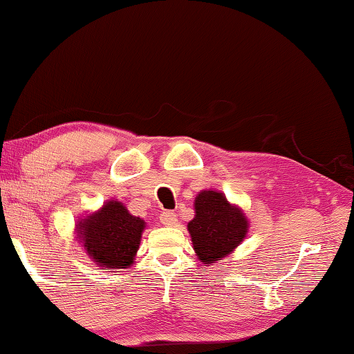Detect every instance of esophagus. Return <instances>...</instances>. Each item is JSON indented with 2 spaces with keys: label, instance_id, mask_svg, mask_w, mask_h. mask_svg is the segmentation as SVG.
Listing matches in <instances>:
<instances>
[{
  "label": "esophagus",
  "instance_id": "1",
  "mask_svg": "<svg viewBox=\"0 0 354 354\" xmlns=\"http://www.w3.org/2000/svg\"><path fill=\"white\" fill-rule=\"evenodd\" d=\"M160 220L162 225H166V227H172V225L177 223V215L172 211H165L160 214Z\"/></svg>",
  "mask_w": 354,
  "mask_h": 354
}]
</instances>
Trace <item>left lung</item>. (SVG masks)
I'll use <instances>...</instances> for the list:
<instances>
[{"label":"left lung","mask_w":354,"mask_h":354,"mask_svg":"<svg viewBox=\"0 0 354 354\" xmlns=\"http://www.w3.org/2000/svg\"><path fill=\"white\" fill-rule=\"evenodd\" d=\"M196 215L188 223L193 248L204 263H214L244 239L248 220L238 207L232 206L222 193L204 189L194 199Z\"/></svg>","instance_id":"left-lung-1"}]
</instances>
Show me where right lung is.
I'll list each match as a JSON object with an SVG mask.
<instances>
[{"mask_svg": "<svg viewBox=\"0 0 354 354\" xmlns=\"http://www.w3.org/2000/svg\"><path fill=\"white\" fill-rule=\"evenodd\" d=\"M80 238L89 257L105 268H127L134 262L145 222L118 201L80 222Z\"/></svg>", "mask_w": 354, "mask_h": 354, "instance_id": "obj_1", "label": "right lung"}]
</instances>
